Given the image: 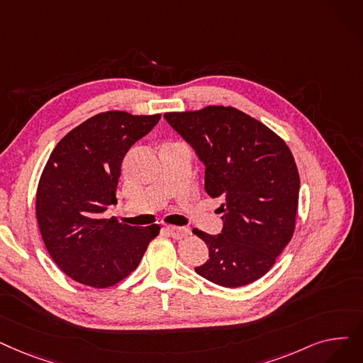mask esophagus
Masks as SVG:
<instances>
[{"label": "esophagus", "mask_w": 363, "mask_h": 363, "mask_svg": "<svg viewBox=\"0 0 363 363\" xmlns=\"http://www.w3.org/2000/svg\"><path fill=\"white\" fill-rule=\"evenodd\" d=\"M166 231L172 235L173 239H182L186 238L188 234H190V230L185 228V227H166Z\"/></svg>", "instance_id": "34e87169"}]
</instances>
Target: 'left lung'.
<instances>
[{"label":"left lung","mask_w":363,"mask_h":363,"mask_svg":"<svg viewBox=\"0 0 363 363\" xmlns=\"http://www.w3.org/2000/svg\"><path fill=\"white\" fill-rule=\"evenodd\" d=\"M164 118L206 167L204 190L223 199L220 233L194 230L209 247V259L196 273L225 288L258 280L294 234L299 175L291 150L233 106L166 113Z\"/></svg>","instance_id":"left-lung-1"}]
</instances>
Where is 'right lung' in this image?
<instances>
[{
	"label": "right lung",
	"instance_id": "obj_1",
	"mask_svg": "<svg viewBox=\"0 0 363 363\" xmlns=\"http://www.w3.org/2000/svg\"><path fill=\"white\" fill-rule=\"evenodd\" d=\"M160 117L124 111L93 116L50 154L37 190V220L50 257L75 281L93 288L116 285L136 269L159 234V225L116 224L104 212L117 204L125 152Z\"/></svg>",
	"mask_w": 363,
	"mask_h": 363
}]
</instances>
